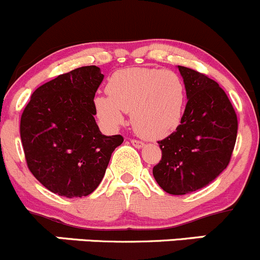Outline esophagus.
I'll return each instance as SVG.
<instances>
[{
	"label": "esophagus",
	"instance_id": "obj_1",
	"mask_svg": "<svg viewBox=\"0 0 260 260\" xmlns=\"http://www.w3.org/2000/svg\"><path fill=\"white\" fill-rule=\"evenodd\" d=\"M131 143H132L136 148H142L143 146H145V143L141 142V141H137V140H131Z\"/></svg>",
	"mask_w": 260,
	"mask_h": 260
}]
</instances>
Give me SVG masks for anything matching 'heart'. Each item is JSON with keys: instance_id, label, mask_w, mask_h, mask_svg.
I'll return each mask as SVG.
<instances>
[{"instance_id": "heart-1", "label": "heart", "mask_w": 260, "mask_h": 260, "mask_svg": "<svg viewBox=\"0 0 260 260\" xmlns=\"http://www.w3.org/2000/svg\"><path fill=\"white\" fill-rule=\"evenodd\" d=\"M108 95H98L94 108L108 128L124 123V112L132 113L138 135L160 140L180 125L185 109V85L171 70L131 67L114 72L107 85Z\"/></svg>"}]
</instances>
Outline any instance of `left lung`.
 <instances>
[{
    "instance_id": "1",
    "label": "left lung",
    "mask_w": 260,
    "mask_h": 260,
    "mask_svg": "<svg viewBox=\"0 0 260 260\" xmlns=\"http://www.w3.org/2000/svg\"><path fill=\"white\" fill-rule=\"evenodd\" d=\"M178 69L188 103L175 132L158 141L162 157L152 174L166 193L183 196L208 185L228 168L238 118L217 82L191 69Z\"/></svg>"
}]
</instances>
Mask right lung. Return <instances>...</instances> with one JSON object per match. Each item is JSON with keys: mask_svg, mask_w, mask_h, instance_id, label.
<instances>
[{"mask_svg": "<svg viewBox=\"0 0 260 260\" xmlns=\"http://www.w3.org/2000/svg\"><path fill=\"white\" fill-rule=\"evenodd\" d=\"M104 80L99 67L59 75L31 94L20 122L29 170L48 190L86 197L104 178L120 135L105 136L95 122L94 98Z\"/></svg>", "mask_w": 260, "mask_h": 260, "instance_id": "right-lung-1", "label": "right lung"}]
</instances>
